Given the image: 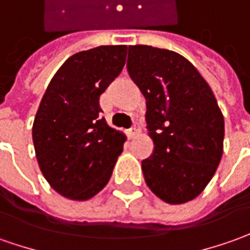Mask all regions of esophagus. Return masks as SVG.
I'll return each mask as SVG.
<instances>
[{"label":"esophagus","mask_w":250,"mask_h":250,"mask_svg":"<svg viewBox=\"0 0 250 250\" xmlns=\"http://www.w3.org/2000/svg\"><path fill=\"white\" fill-rule=\"evenodd\" d=\"M137 132H138V127H137V125H132V127H131V128L128 130V137H130V138H134V135H135Z\"/></svg>","instance_id":"1"}]
</instances>
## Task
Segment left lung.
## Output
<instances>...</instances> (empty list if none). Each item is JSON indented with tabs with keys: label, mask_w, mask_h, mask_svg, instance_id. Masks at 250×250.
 Returning <instances> with one entry per match:
<instances>
[{
	"label": "left lung",
	"mask_w": 250,
	"mask_h": 250,
	"mask_svg": "<svg viewBox=\"0 0 250 250\" xmlns=\"http://www.w3.org/2000/svg\"><path fill=\"white\" fill-rule=\"evenodd\" d=\"M127 71L146 100L153 153L142 160L149 189L168 204L196 198L216 172L225 120L208 83L183 56L128 46Z\"/></svg>",
	"instance_id": "1"
}]
</instances>
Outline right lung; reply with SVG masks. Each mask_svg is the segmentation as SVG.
<instances>
[{"label":"right lung","mask_w":250,"mask_h":250,"mask_svg":"<svg viewBox=\"0 0 250 250\" xmlns=\"http://www.w3.org/2000/svg\"><path fill=\"white\" fill-rule=\"evenodd\" d=\"M127 46H98L74 54L50 81L32 125V142L49 185L71 200L105 188L125 137L101 116L100 96L125 67Z\"/></svg>","instance_id":"add662e5"}]
</instances>
